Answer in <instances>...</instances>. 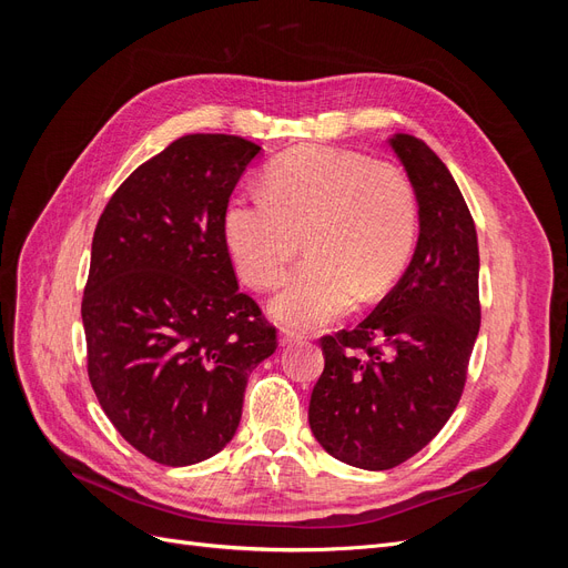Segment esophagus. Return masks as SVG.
Here are the masks:
<instances>
[{
  "label": "esophagus",
  "mask_w": 568,
  "mask_h": 568,
  "mask_svg": "<svg viewBox=\"0 0 568 568\" xmlns=\"http://www.w3.org/2000/svg\"><path fill=\"white\" fill-rule=\"evenodd\" d=\"M305 336L301 334V332H294V329H282L280 332V341L284 343V346H288V343H298V341H303Z\"/></svg>",
  "instance_id": "obj_1"
}]
</instances>
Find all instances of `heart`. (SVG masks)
<instances>
[{
    "mask_svg": "<svg viewBox=\"0 0 568 568\" xmlns=\"http://www.w3.org/2000/svg\"><path fill=\"white\" fill-rule=\"evenodd\" d=\"M417 222L415 186L400 168L357 151L301 146L267 168L263 194L227 201L222 232L242 280L261 291L284 282L305 236L311 257L274 298L272 315L322 326L400 277Z\"/></svg>",
    "mask_w": 568,
    "mask_h": 568,
    "instance_id": "b5f03b06",
    "label": "heart"
}]
</instances>
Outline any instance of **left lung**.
<instances>
[{"mask_svg": "<svg viewBox=\"0 0 568 568\" xmlns=\"http://www.w3.org/2000/svg\"><path fill=\"white\" fill-rule=\"evenodd\" d=\"M393 151L419 203V242L400 282L355 329L322 336L324 372L307 422L351 467L384 471L417 455L455 412L480 326L474 217L422 140Z\"/></svg>", "mask_w": 568, "mask_h": 568, "instance_id": "8db88e82", "label": "left lung"}]
</instances>
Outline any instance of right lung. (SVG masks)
<instances>
[{"label": "right lung", "mask_w": 568, "mask_h": 568, "mask_svg": "<svg viewBox=\"0 0 568 568\" xmlns=\"http://www.w3.org/2000/svg\"><path fill=\"white\" fill-rule=\"evenodd\" d=\"M257 151L244 136L184 134L115 189L94 230L82 296L90 384L118 434L168 467L225 448L248 374L277 351L222 232Z\"/></svg>", "instance_id": "obj_1"}]
</instances>
